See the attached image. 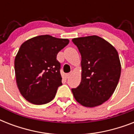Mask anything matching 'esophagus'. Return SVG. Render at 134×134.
<instances>
[{"label": "esophagus", "mask_w": 134, "mask_h": 134, "mask_svg": "<svg viewBox=\"0 0 134 134\" xmlns=\"http://www.w3.org/2000/svg\"><path fill=\"white\" fill-rule=\"evenodd\" d=\"M71 74H72V73H71H71L67 74H66V75H65V76H66V77H67V79H69V78L70 77V76H71Z\"/></svg>", "instance_id": "34e87169"}]
</instances>
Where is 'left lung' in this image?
<instances>
[{"label":"left lung","mask_w":134,"mask_h":134,"mask_svg":"<svg viewBox=\"0 0 134 134\" xmlns=\"http://www.w3.org/2000/svg\"><path fill=\"white\" fill-rule=\"evenodd\" d=\"M81 55V81L71 89L76 101L85 107H95L108 101L116 88L121 63L116 48L97 35L74 38Z\"/></svg>","instance_id":"1"}]
</instances>
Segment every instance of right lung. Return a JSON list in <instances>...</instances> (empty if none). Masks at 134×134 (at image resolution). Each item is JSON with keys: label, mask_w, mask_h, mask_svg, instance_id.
Masks as SVG:
<instances>
[{"label": "right lung", "mask_w": 134, "mask_h": 134, "mask_svg": "<svg viewBox=\"0 0 134 134\" xmlns=\"http://www.w3.org/2000/svg\"><path fill=\"white\" fill-rule=\"evenodd\" d=\"M69 42L48 35H40L24 42L14 59L16 82L20 93L35 105L53 99L62 85L60 64L58 53Z\"/></svg>", "instance_id": "1"}]
</instances>
